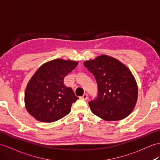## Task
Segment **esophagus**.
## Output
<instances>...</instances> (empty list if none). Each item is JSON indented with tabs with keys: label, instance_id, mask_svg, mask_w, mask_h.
<instances>
[{
	"label": "esophagus",
	"instance_id": "1",
	"mask_svg": "<svg viewBox=\"0 0 160 160\" xmlns=\"http://www.w3.org/2000/svg\"><path fill=\"white\" fill-rule=\"evenodd\" d=\"M81 99H83V100H87L88 99V95L87 94H84L82 97H81Z\"/></svg>",
	"mask_w": 160,
	"mask_h": 160
}]
</instances>
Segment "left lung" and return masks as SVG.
<instances>
[{"label": "left lung", "mask_w": 160, "mask_h": 160, "mask_svg": "<svg viewBox=\"0 0 160 160\" xmlns=\"http://www.w3.org/2000/svg\"><path fill=\"white\" fill-rule=\"evenodd\" d=\"M84 65L95 76L98 96L88 103L91 112L106 121L124 119L138 99V86L132 72L119 60L106 55L86 61Z\"/></svg>", "instance_id": "8db88e82"}]
</instances>
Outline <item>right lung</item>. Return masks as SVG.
<instances>
[{
    "label": "right lung",
    "mask_w": 160,
    "mask_h": 160,
    "mask_svg": "<svg viewBox=\"0 0 160 160\" xmlns=\"http://www.w3.org/2000/svg\"><path fill=\"white\" fill-rule=\"evenodd\" d=\"M78 64L76 61L56 59L42 64L32 76L24 101L28 112L36 120L53 122L70 112L78 97L64 85L63 79Z\"/></svg>",
    "instance_id": "add662e5"
}]
</instances>
